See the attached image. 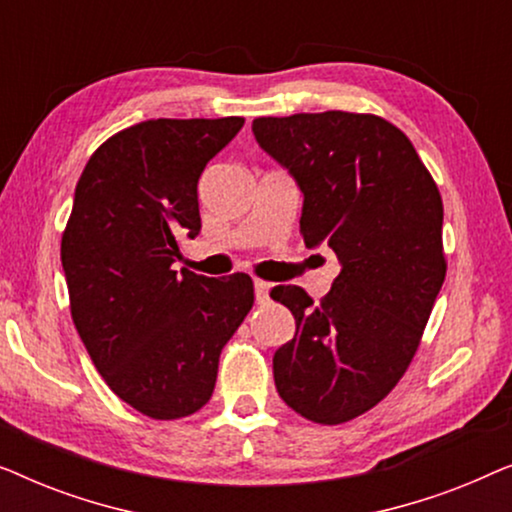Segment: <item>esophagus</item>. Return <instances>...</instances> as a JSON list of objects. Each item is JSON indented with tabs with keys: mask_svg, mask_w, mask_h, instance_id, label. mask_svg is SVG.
I'll return each instance as SVG.
<instances>
[{
	"mask_svg": "<svg viewBox=\"0 0 512 512\" xmlns=\"http://www.w3.org/2000/svg\"><path fill=\"white\" fill-rule=\"evenodd\" d=\"M254 291H256V303H268L270 298V284L263 279H254Z\"/></svg>",
	"mask_w": 512,
	"mask_h": 512,
	"instance_id": "34e87169",
	"label": "esophagus"
}]
</instances>
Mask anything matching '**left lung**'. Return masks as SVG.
I'll use <instances>...</instances> for the list:
<instances>
[{"instance_id": "obj_1", "label": "left lung", "mask_w": 512, "mask_h": 512, "mask_svg": "<svg viewBox=\"0 0 512 512\" xmlns=\"http://www.w3.org/2000/svg\"><path fill=\"white\" fill-rule=\"evenodd\" d=\"M256 142L303 191L300 233L342 265L319 303L300 286L270 296L296 319L275 352L282 401L317 424L375 408L415 356L445 282L443 200L415 146L375 114L254 118Z\"/></svg>"}]
</instances>
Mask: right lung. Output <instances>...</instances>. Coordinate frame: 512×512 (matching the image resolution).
<instances>
[{"label": "right lung", "mask_w": 512, "mask_h": 512, "mask_svg": "<svg viewBox=\"0 0 512 512\" xmlns=\"http://www.w3.org/2000/svg\"><path fill=\"white\" fill-rule=\"evenodd\" d=\"M244 125L153 118L109 137L86 163L60 258L76 331L118 398L153 419L198 412L219 356L254 305L249 275L172 270L200 233L198 179Z\"/></svg>", "instance_id": "right-lung-1"}]
</instances>
